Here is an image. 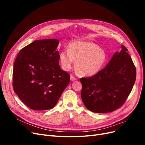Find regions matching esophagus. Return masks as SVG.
I'll return each mask as SVG.
<instances>
[{
  "instance_id": "esophagus-1",
  "label": "esophagus",
  "mask_w": 145,
  "mask_h": 145,
  "mask_svg": "<svg viewBox=\"0 0 145 145\" xmlns=\"http://www.w3.org/2000/svg\"><path fill=\"white\" fill-rule=\"evenodd\" d=\"M70 79H71V81H76L77 80V79L76 78H75L73 76H72V75H71V78H70Z\"/></svg>"
}]
</instances>
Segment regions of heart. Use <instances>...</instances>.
<instances>
[{"label":"heart","mask_w":145,"mask_h":145,"mask_svg":"<svg viewBox=\"0 0 145 145\" xmlns=\"http://www.w3.org/2000/svg\"><path fill=\"white\" fill-rule=\"evenodd\" d=\"M59 60L64 71H70L76 62V69L80 75L92 76L102 70L107 55L103 49L94 43L75 41L69 44L68 50L60 52Z\"/></svg>","instance_id":"1"}]
</instances>
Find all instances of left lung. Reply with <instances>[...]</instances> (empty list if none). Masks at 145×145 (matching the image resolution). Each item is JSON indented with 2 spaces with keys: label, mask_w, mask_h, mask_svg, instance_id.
<instances>
[{
  "label": "left lung",
  "mask_w": 145,
  "mask_h": 145,
  "mask_svg": "<svg viewBox=\"0 0 145 145\" xmlns=\"http://www.w3.org/2000/svg\"><path fill=\"white\" fill-rule=\"evenodd\" d=\"M127 49L121 45L103 69L80 79L81 97L86 108L95 113L112 112L123 105L136 80V71Z\"/></svg>",
  "instance_id": "1"
}]
</instances>
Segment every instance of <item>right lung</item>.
Returning <instances> with one entry per match:
<instances>
[{
  "label": "right lung",
  "instance_id": "right-lung-1",
  "mask_svg": "<svg viewBox=\"0 0 145 145\" xmlns=\"http://www.w3.org/2000/svg\"><path fill=\"white\" fill-rule=\"evenodd\" d=\"M59 43L56 39L35 40L21 49L15 59L13 90L30 109L54 108L69 85L70 74L59 64Z\"/></svg>",
  "mask_w": 145,
  "mask_h": 145
}]
</instances>
